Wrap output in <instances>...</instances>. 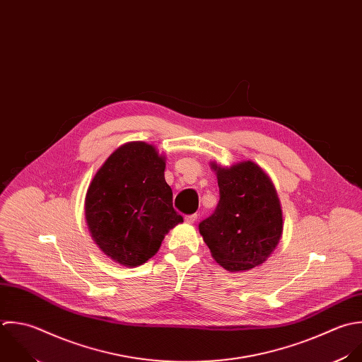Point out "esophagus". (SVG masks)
Returning a JSON list of instances; mask_svg holds the SVG:
<instances>
[{"mask_svg": "<svg viewBox=\"0 0 362 362\" xmlns=\"http://www.w3.org/2000/svg\"><path fill=\"white\" fill-rule=\"evenodd\" d=\"M196 220H197V214H190V216H186V217H185V221H186L187 224H193Z\"/></svg>", "mask_w": 362, "mask_h": 362, "instance_id": "34e87169", "label": "esophagus"}]
</instances>
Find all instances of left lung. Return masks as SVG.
<instances>
[{"label": "left lung", "instance_id": "left-lung-1", "mask_svg": "<svg viewBox=\"0 0 362 362\" xmlns=\"http://www.w3.org/2000/svg\"><path fill=\"white\" fill-rule=\"evenodd\" d=\"M220 202L199 224L211 257L228 272H245L264 264L284 231L281 200L268 173L252 160L230 168L211 162Z\"/></svg>", "mask_w": 362, "mask_h": 362}]
</instances>
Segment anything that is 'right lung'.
Segmentation results:
<instances>
[{
  "instance_id": "obj_1",
  "label": "right lung",
  "mask_w": 362,
  "mask_h": 362,
  "mask_svg": "<svg viewBox=\"0 0 362 362\" xmlns=\"http://www.w3.org/2000/svg\"><path fill=\"white\" fill-rule=\"evenodd\" d=\"M166 158L146 142L117 148L95 172L84 214L93 241L114 262L135 268L152 258L183 217L165 180Z\"/></svg>"
}]
</instances>
